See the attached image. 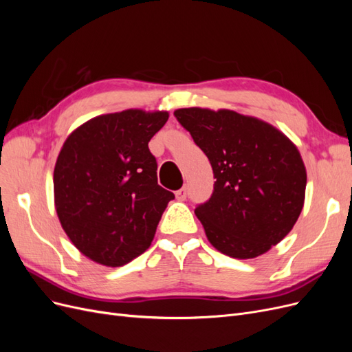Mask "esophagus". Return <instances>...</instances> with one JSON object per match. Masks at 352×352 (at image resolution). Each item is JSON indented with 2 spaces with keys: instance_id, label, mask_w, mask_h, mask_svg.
<instances>
[{
  "instance_id": "1",
  "label": "esophagus",
  "mask_w": 352,
  "mask_h": 352,
  "mask_svg": "<svg viewBox=\"0 0 352 352\" xmlns=\"http://www.w3.org/2000/svg\"><path fill=\"white\" fill-rule=\"evenodd\" d=\"M186 195H188L186 186H184V188H180L179 190H176V198H177L179 201H184V199H186Z\"/></svg>"
}]
</instances>
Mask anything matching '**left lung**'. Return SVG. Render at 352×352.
I'll use <instances>...</instances> for the list:
<instances>
[{"instance_id": "left-lung-1", "label": "left lung", "mask_w": 352, "mask_h": 352, "mask_svg": "<svg viewBox=\"0 0 352 352\" xmlns=\"http://www.w3.org/2000/svg\"><path fill=\"white\" fill-rule=\"evenodd\" d=\"M175 117L214 173L210 199L195 208L210 243L239 260L267 252L304 207L307 172L298 148L272 124L232 110L190 107Z\"/></svg>"}]
</instances>
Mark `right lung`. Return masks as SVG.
Here are the masks:
<instances>
[{
	"instance_id": "right-lung-1",
	"label": "right lung",
	"mask_w": 352,
	"mask_h": 352,
	"mask_svg": "<svg viewBox=\"0 0 352 352\" xmlns=\"http://www.w3.org/2000/svg\"><path fill=\"white\" fill-rule=\"evenodd\" d=\"M167 111L102 114L73 131L54 167V202L66 235L83 255L120 267L145 252L173 192L157 184L148 142Z\"/></svg>"
}]
</instances>
